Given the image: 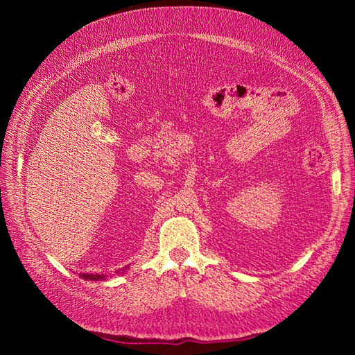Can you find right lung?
Here are the masks:
<instances>
[{
    "mask_svg": "<svg viewBox=\"0 0 355 355\" xmlns=\"http://www.w3.org/2000/svg\"><path fill=\"white\" fill-rule=\"evenodd\" d=\"M85 282H99V280H105V275L101 274H80Z\"/></svg>",
    "mask_w": 355,
    "mask_h": 355,
    "instance_id": "right-lung-1",
    "label": "right lung"
}]
</instances>
